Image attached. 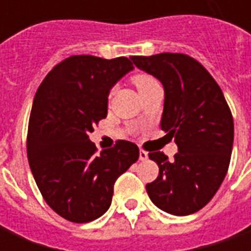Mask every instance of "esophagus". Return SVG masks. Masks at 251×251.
I'll return each mask as SVG.
<instances>
[{
  "instance_id": "obj_1",
  "label": "esophagus",
  "mask_w": 251,
  "mask_h": 251,
  "mask_svg": "<svg viewBox=\"0 0 251 251\" xmlns=\"http://www.w3.org/2000/svg\"><path fill=\"white\" fill-rule=\"evenodd\" d=\"M148 158V152H145V151H140V160L141 161H145Z\"/></svg>"
}]
</instances>
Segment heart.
I'll return each instance as SVG.
<instances>
[{"mask_svg":"<svg viewBox=\"0 0 251 251\" xmlns=\"http://www.w3.org/2000/svg\"><path fill=\"white\" fill-rule=\"evenodd\" d=\"M131 80H133L134 86H136L137 90H138V93L142 91L144 88L149 87L153 83H156V79L153 76H151V75H148V74H137V75L133 76Z\"/></svg>","mask_w":251,"mask_h":251,"instance_id":"b5f03b06","label":"heart"}]
</instances>
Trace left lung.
<instances>
[{
  "instance_id": "left-lung-1",
  "label": "left lung",
  "mask_w": 251,
  "mask_h": 251,
  "mask_svg": "<svg viewBox=\"0 0 251 251\" xmlns=\"http://www.w3.org/2000/svg\"><path fill=\"white\" fill-rule=\"evenodd\" d=\"M131 60L163 83L161 129L179 149L174 161L163 152L149 153L160 171L147 184L148 195L168 214H194L214 198L227 174L234 142L230 107L215 79L194 57L165 52Z\"/></svg>"
}]
</instances>
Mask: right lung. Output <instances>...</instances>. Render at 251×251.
<instances>
[{
	"label": "right lung",
	"instance_id": "obj_1",
	"mask_svg": "<svg viewBox=\"0 0 251 251\" xmlns=\"http://www.w3.org/2000/svg\"><path fill=\"white\" fill-rule=\"evenodd\" d=\"M134 67L127 57L75 55L52 68L33 99L26 152L47 204L74 223L109 210L115 180L138 160L136 144L118 140L97 153L88 134L107 115L111 87Z\"/></svg>",
	"mask_w": 251,
	"mask_h": 251
}]
</instances>
